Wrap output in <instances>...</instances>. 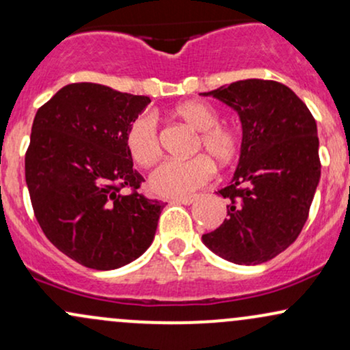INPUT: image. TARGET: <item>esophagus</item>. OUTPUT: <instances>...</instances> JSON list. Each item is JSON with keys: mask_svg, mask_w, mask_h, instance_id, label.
I'll return each mask as SVG.
<instances>
[{"mask_svg": "<svg viewBox=\"0 0 350 350\" xmlns=\"http://www.w3.org/2000/svg\"><path fill=\"white\" fill-rule=\"evenodd\" d=\"M196 200V196H186V197H176V199H172V202H176V204H184V205H189L192 204V202Z\"/></svg>", "mask_w": 350, "mask_h": 350, "instance_id": "1", "label": "esophagus"}]
</instances>
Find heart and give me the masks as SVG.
<instances>
[{
  "mask_svg": "<svg viewBox=\"0 0 350 350\" xmlns=\"http://www.w3.org/2000/svg\"><path fill=\"white\" fill-rule=\"evenodd\" d=\"M174 119L196 132L191 153H204L187 161H166L151 172L150 187L158 196L180 197L196 191L212 179L213 163L228 167L239 158L243 148L241 133L237 127L218 122V112L204 100H186L171 111ZM125 146L138 166H151L161 153L157 122L151 116H138L129 125Z\"/></svg>",
  "mask_w": 350,
  "mask_h": 350,
  "instance_id": "obj_1",
  "label": "heart"
}]
</instances>
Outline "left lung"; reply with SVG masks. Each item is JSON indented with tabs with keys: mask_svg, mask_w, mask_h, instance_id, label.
I'll return each instance as SVG.
<instances>
[{
	"mask_svg": "<svg viewBox=\"0 0 350 350\" xmlns=\"http://www.w3.org/2000/svg\"><path fill=\"white\" fill-rule=\"evenodd\" d=\"M228 104L243 125V148L230 186L226 218L202 239L234 264L267 262L295 243L321 176L317 122L285 84L243 79L204 92Z\"/></svg>",
	"mask_w": 350,
	"mask_h": 350,
	"instance_id": "left-lung-1",
	"label": "left lung"
}]
</instances>
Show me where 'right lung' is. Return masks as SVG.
Instances as JSON below:
<instances>
[{"label":"right lung","mask_w":350,"mask_h":350,"mask_svg":"<svg viewBox=\"0 0 350 350\" xmlns=\"http://www.w3.org/2000/svg\"><path fill=\"white\" fill-rule=\"evenodd\" d=\"M148 103V96L73 83L36 113L26 151L33 215L49 241L84 267L125 266L157 233L164 204L138 192L145 179L125 146L129 125Z\"/></svg>","instance_id":"1"}]
</instances>
